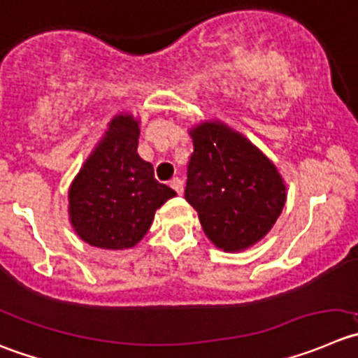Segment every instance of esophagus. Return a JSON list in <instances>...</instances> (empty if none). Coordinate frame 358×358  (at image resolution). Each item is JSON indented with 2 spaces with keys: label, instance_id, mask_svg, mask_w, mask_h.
Segmentation results:
<instances>
[{
  "label": "esophagus",
  "instance_id": "esophagus-1",
  "mask_svg": "<svg viewBox=\"0 0 358 358\" xmlns=\"http://www.w3.org/2000/svg\"><path fill=\"white\" fill-rule=\"evenodd\" d=\"M169 185H171L173 189L176 190V194H182V192H183V182L178 178V176H175V178L169 182Z\"/></svg>",
  "mask_w": 358,
  "mask_h": 358
}]
</instances>
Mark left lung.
I'll list each match as a JSON object with an SVG mask.
<instances>
[{
    "label": "left lung",
    "instance_id": "left-lung-1",
    "mask_svg": "<svg viewBox=\"0 0 358 358\" xmlns=\"http://www.w3.org/2000/svg\"><path fill=\"white\" fill-rule=\"evenodd\" d=\"M190 136L194 152L187 166L185 199L219 249H247L282 212V178L252 143L222 123H201Z\"/></svg>",
    "mask_w": 358,
    "mask_h": 358
}]
</instances>
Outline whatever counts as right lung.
Listing matches in <instances>:
<instances>
[{
  "label": "right lung",
  "mask_w": 358,
  "mask_h": 358,
  "mask_svg": "<svg viewBox=\"0 0 358 358\" xmlns=\"http://www.w3.org/2000/svg\"><path fill=\"white\" fill-rule=\"evenodd\" d=\"M138 122L116 116L70 187V220L90 245L130 249L146 235L155 210L176 196L138 155Z\"/></svg>",
  "instance_id": "1"
}]
</instances>
